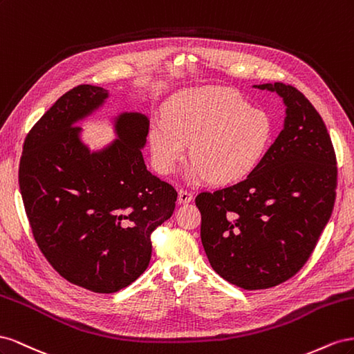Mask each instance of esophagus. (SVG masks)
<instances>
[{"label": "esophagus", "instance_id": "1", "mask_svg": "<svg viewBox=\"0 0 354 354\" xmlns=\"http://www.w3.org/2000/svg\"><path fill=\"white\" fill-rule=\"evenodd\" d=\"M191 200H193V193H191V191H188V189H179V193H178V201H179V203L185 205V203H189Z\"/></svg>", "mask_w": 354, "mask_h": 354}]
</instances>
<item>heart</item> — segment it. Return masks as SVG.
<instances>
[{"label":"heart","instance_id":"obj_1","mask_svg":"<svg viewBox=\"0 0 354 354\" xmlns=\"http://www.w3.org/2000/svg\"><path fill=\"white\" fill-rule=\"evenodd\" d=\"M274 123L264 109L249 106L236 90L189 88L166 106V117L149 126V144L160 174L175 171L188 154L194 160L188 176H209L218 184L249 175L268 151Z\"/></svg>","mask_w":354,"mask_h":354}]
</instances>
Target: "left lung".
<instances>
[{
	"mask_svg": "<svg viewBox=\"0 0 354 354\" xmlns=\"http://www.w3.org/2000/svg\"><path fill=\"white\" fill-rule=\"evenodd\" d=\"M255 87L283 97V130L246 179L196 197L212 268L248 290L277 286L302 268L337 188L335 151L316 108L289 84Z\"/></svg>",
	"mask_w": 354,
	"mask_h": 354,
	"instance_id": "1",
	"label": "left lung"
}]
</instances>
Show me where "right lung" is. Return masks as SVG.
<instances>
[{"label":"right lung","mask_w":354,"mask_h":354,"mask_svg":"<svg viewBox=\"0 0 354 354\" xmlns=\"http://www.w3.org/2000/svg\"><path fill=\"white\" fill-rule=\"evenodd\" d=\"M108 90L82 84L60 96L29 130L19 187L39 250L60 276L97 294H114L147 270L151 233L175 210L176 189L147 170L149 120L123 113L117 139L90 153L78 120Z\"/></svg>","instance_id":"add662e5"}]
</instances>
